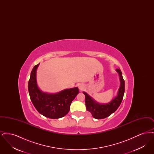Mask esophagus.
<instances>
[{
    "mask_svg": "<svg viewBox=\"0 0 154 154\" xmlns=\"http://www.w3.org/2000/svg\"><path fill=\"white\" fill-rule=\"evenodd\" d=\"M78 87H79V89H80V91L83 90V89H84V88H85L84 85L83 84H79L78 85Z\"/></svg>",
    "mask_w": 154,
    "mask_h": 154,
    "instance_id": "obj_1",
    "label": "esophagus"
}]
</instances>
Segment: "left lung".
Wrapping results in <instances>:
<instances>
[{"label": "left lung", "mask_w": 154, "mask_h": 154, "mask_svg": "<svg viewBox=\"0 0 154 154\" xmlns=\"http://www.w3.org/2000/svg\"><path fill=\"white\" fill-rule=\"evenodd\" d=\"M120 79V87L118 89L117 96L107 104H100L96 102L90 96L84 92L83 94L85 96V105L87 110L89 111L93 117L96 119H103L110 116L120 106L125 92V81L122 72L120 69H117Z\"/></svg>", "instance_id": "1"}]
</instances>
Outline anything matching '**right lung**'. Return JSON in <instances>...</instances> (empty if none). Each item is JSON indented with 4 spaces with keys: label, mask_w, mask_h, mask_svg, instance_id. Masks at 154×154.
<instances>
[{
    "label": "right lung",
    "mask_w": 154,
    "mask_h": 154,
    "mask_svg": "<svg viewBox=\"0 0 154 154\" xmlns=\"http://www.w3.org/2000/svg\"><path fill=\"white\" fill-rule=\"evenodd\" d=\"M39 64L33 67L28 82L30 98L38 112L46 117L58 119L69 112L70 104L79 94L77 87L66 89L55 94H49L41 91L37 85L36 70Z\"/></svg>",
    "instance_id": "add662e5"
}]
</instances>
